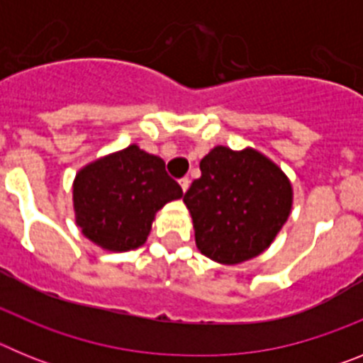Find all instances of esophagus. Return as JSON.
I'll use <instances>...</instances> for the list:
<instances>
[{
	"instance_id": "obj_1",
	"label": "esophagus",
	"mask_w": 363,
	"mask_h": 363,
	"mask_svg": "<svg viewBox=\"0 0 363 363\" xmlns=\"http://www.w3.org/2000/svg\"><path fill=\"white\" fill-rule=\"evenodd\" d=\"M189 185H191V179H189L187 176H185V178L179 179V187H182V191H184V192H187Z\"/></svg>"
}]
</instances>
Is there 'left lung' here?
Masks as SVG:
<instances>
[{"label":"left lung","instance_id":"left-lung-1","mask_svg":"<svg viewBox=\"0 0 363 363\" xmlns=\"http://www.w3.org/2000/svg\"><path fill=\"white\" fill-rule=\"evenodd\" d=\"M200 171L184 201L201 255L225 265L262 255L291 214L289 178L258 150L223 145L201 160Z\"/></svg>","mask_w":363,"mask_h":363}]
</instances>
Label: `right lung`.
Here are the masks:
<instances>
[{
  "label": "right lung",
  "instance_id": "right-lung-1",
  "mask_svg": "<svg viewBox=\"0 0 363 363\" xmlns=\"http://www.w3.org/2000/svg\"><path fill=\"white\" fill-rule=\"evenodd\" d=\"M182 196L165 162L138 145L85 165L72 185L78 227L96 245L114 252L143 245L154 214Z\"/></svg>",
  "mask_w": 363,
  "mask_h": 363
}]
</instances>
